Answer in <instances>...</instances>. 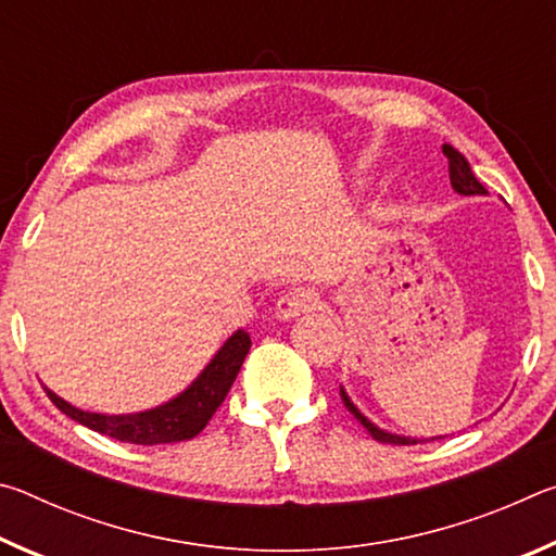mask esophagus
Segmentation results:
<instances>
[{"label":"esophagus","mask_w":556,"mask_h":556,"mask_svg":"<svg viewBox=\"0 0 556 556\" xmlns=\"http://www.w3.org/2000/svg\"><path fill=\"white\" fill-rule=\"evenodd\" d=\"M318 306V294L308 287H291L277 301V318L279 321H291L306 312H314Z\"/></svg>","instance_id":"34e87169"}]
</instances>
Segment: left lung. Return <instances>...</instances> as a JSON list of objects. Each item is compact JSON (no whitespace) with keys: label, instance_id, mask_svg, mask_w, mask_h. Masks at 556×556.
<instances>
[{"label":"left lung","instance_id":"8db88e82","mask_svg":"<svg viewBox=\"0 0 556 556\" xmlns=\"http://www.w3.org/2000/svg\"><path fill=\"white\" fill-rule=\"evenodd\" d=\"M444 154L448 159V176H451V186H454V191L460 195H485L488 191L483 188V184L478 181L473 168H470L468 159L454 149L451 144H444ZM341 400L345 404V409L353 414V417L361 421L363 429L368 431V434L375 441H382V444H397V446H409V444H425V441H434V439H444V437H431V439H414V437H402V434H392L388 429H380L378 425H372V421L365 417V414L355 407V402L348 397L345 388L341 384Z\"/></svg>","mask_w":556,"mask_h":556}]
</instances>
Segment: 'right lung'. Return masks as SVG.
Returning <instances> with one entry per match:
<instances>
[{"mask_svg":"<svg viewBox=\"0 0 556 556\" xmlns=\"http://www.w3.org/2000/svg\"><path fill=\"white\" fill-rule=\"evenodd\" d=\"M250 333L238 328L228 341L220 345V351L213 355V361L205 365L199 378H195L184 392H178L159 407L131 412V414H100L73 407L71 402L59 397L53 390L43 384V392L59 407L65 417H71L78 425L88 427L98 434L112 437L127 444H174L201 434L208 425L215 409L220 407L225 394L230 392L235 378L244 363V355L250 353Z\"/></svg>","mask_w":556,"mask_h":556,"instance_id":"1","label":"right lung"}]
</instances>
